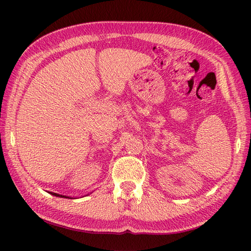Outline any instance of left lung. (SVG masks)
<instances>
[{
  "instance_id": "1",
  "label": "left lung",
  "mask_w": 251,
  "mask_h": 251,
  "mask_svg": "<svg viewBox=\"0 0 251 251\" xmlns=\"http://www.w3.org/2000/svg\"><path fill=\"white\" fill-rule=\"evenodd\" d=\"M53 195V196H56V197H65V198H70V197H66V196H62V195H58V194H55V193H50Z\"/></svg>"
}]
</instances>
